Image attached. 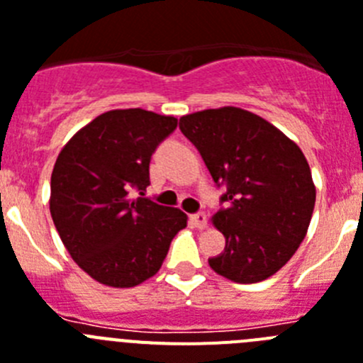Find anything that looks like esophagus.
Wrapping results in <instances>:
<instances>
[{"instance_id": "34e87169", "label": "esophagus", "mask_w": 363, "mask_h": 363, "mask_svg": "<svg viewBox=\"0 0 363 363\" xmlns=\"http://www.w3.org/2000/svg\"><path fill=\"white\" fill-rule=\"evenodd\" d=\"M190 223L194 226H197V228H206V225H208L206 213H203V212L194 213V216H190Z\"/></svg>"}]
</instances>
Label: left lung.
<instances>
[{"label":"left lung","instance_id":"8db88e82","mask_svg":"<svg viewBox=\"0 0 363 363\" xmlns=\"http://www.w3.org/2000/svg\"><path fill=\"white\" fill-rule=\"evenodd\" d=\"M184 135L203 157L225 208L212 217L226 239L208 263L235 283L263 281L294 256L307 235L314 203L303 151L276 125L239 107L181 116Z\"/></svg>","mask_w":363,"mask_h":363}]
</instances>
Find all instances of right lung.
Instances as JSON below:
<instances>
[{"mask_svg":"<svg viewBox=\"0 0 363 363\" xmlns=\"http://www.w3.org/2000/svg\"><path fill=\"white\" fill-rule=\"evenodd\" d=\"M177 128L175 116L113 109L78 131L60 151L50 175V216L84 272L128 289L155 276L169 242L186 226L179 208L144 195L150 160Z\"/></svg>","mask_w":363,"mask_h":363,"instance_id":"obj_1","label":"right lung"}]
</instances>
